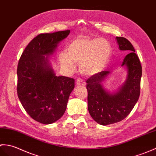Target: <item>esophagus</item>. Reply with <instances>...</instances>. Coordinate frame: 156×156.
I'll use <instances>...</instances> for the list:
<instances>
[{
	"instance_id": "obj_1",
	"label": "esophagus",
	"mask_w": 156,
	"mask_h": 156,
	"mask_svg": "<svg viewBox=\"0 0 156 156\" xmlns=\"http://www.w3.org/2000/svg\"><path fill=\"white\" fill-rule=\"evenodd\" d=\"M76 83H77V85L79 86H85L86 85L85 80H83V79H78Z\"/></svg>"
}]
</instances>
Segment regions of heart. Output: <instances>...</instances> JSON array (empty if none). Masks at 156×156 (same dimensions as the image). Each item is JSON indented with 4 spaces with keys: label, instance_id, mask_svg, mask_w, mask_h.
Segmentation results:
<instances>
[{
    "label": "heart",
    "instance_id": "obj_1",
    "mask_svg": "<svg viewBox=\"0 0 156 156\" xmlns=\"http://www.w3.org/2000/svg\"><path fill=\"white\" fill-rule=\"evenodd\" d=\"M112 53L108 41L101 38L81 37L69 44L67 53H62L59 60L65 70H74L75 63H79V71L88 76L95 75L104 70Z\"/></svg>",
    "mask_w": 156,
    "mask_h": 156
}]
</instances>
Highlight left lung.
Returning a JSON list of instances; mask_svg holds the SVG:
<instances>
[{
  "label": "left lung",
  "mask_w": 156,
  "mask_h": 156,
  "mask_svg": "<svg viewBox=\"0 0 156 156\" xmlns=\"http://www.w3.org/2000/svg\"><path fill=\"white\" fill-rule=\"evenodd\" d=\"M121 51L128 53L122 66L127 69V78L120 90L114 94L106 91L102 81L109 71H103L92 75L87 83L88 110L92 118L100 125L106 126L121 122L129 115L140 95L141 65L132 44L124 37H117Z\"/></svg>",
  "instance_id": "8db88e82"
}]
</instances>
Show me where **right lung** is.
<instances>
[{
  "label": "right lung",
  "instance_id": "add662e5",
  "mask_svg": "<svg viewBox=\"0 0 156 156\" xmlns=\"http://www.w3.org/2000/svg\"><path fill=\"white\" fill-rule=\"evenodd\" d=\"M70 30L39 34L23 52L17 66V95L27 113L37 122L50 124L66 110L75 79L56 76L48 63L58 43Z\"/></svg>",
  "mask_w": 156,
  "mask_h": 156
}]
</instances>
